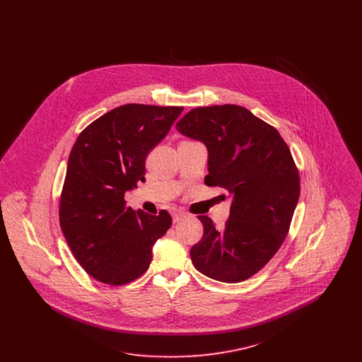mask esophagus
<instances>
[{"mask_svg":"<svg viewBox=\"0 0 362 362\" xmlns=\"http://www.w3.org/2000/svg\"><path fill=\"white\" fill-rule=\"evenodd\" d=\"M186 217H187V214L185 211H182V210H175L173 213V223H179V221L185 220Z\"/></svg>","mask_w":362,"mask_h":362,"instance_id":"34e87169","label":"esophagus"}]
</instances>
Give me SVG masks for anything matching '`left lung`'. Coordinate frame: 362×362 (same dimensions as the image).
Instances as JSON below:
<instances>
[{
	"label": "left lung",
	"instance_id": "1",
	"mask_svg": "<svg viewBox=\"0 0 362 362\" xmlns=\"http://www.w3.org/2000/svg\"><path fill=\"white\" fill-rule=\"evenodd\" d=\"M176 129L205 144V183L226 189L230 199L223 229L198 217L204 236L191 248V262L209 278L241 282L276 255L288 235L300 197L292 153L276 129L236 104L194 108Z\"/></svg>",
	"mask_w": 362,
	"mask_h": 362
}]
</instances>
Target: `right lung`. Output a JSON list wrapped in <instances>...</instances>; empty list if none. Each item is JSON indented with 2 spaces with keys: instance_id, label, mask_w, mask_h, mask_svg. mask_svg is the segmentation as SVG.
Wrapping results in <instances>:
<instances>
[{
  "instance_id": "obj_1",
  "label": "right lung",
  "mask_w": 362,
  "mask_h": 362,
  "mask_svg": "<svg viewBox=\"0 0 362 362\" xmlns=\"http://www.w3.org/2000/svg\"><path fill=\"white\" fill-rule=\"evenodd\" d=\"M182 111L124 104L92 122L71 148L59 224L80 266L103 284L124 285L142 276L153 244L173 224L167 210L152 216L126 206L124 192L145 180L146 156Z\"/></svg>"
}]
</instances>
